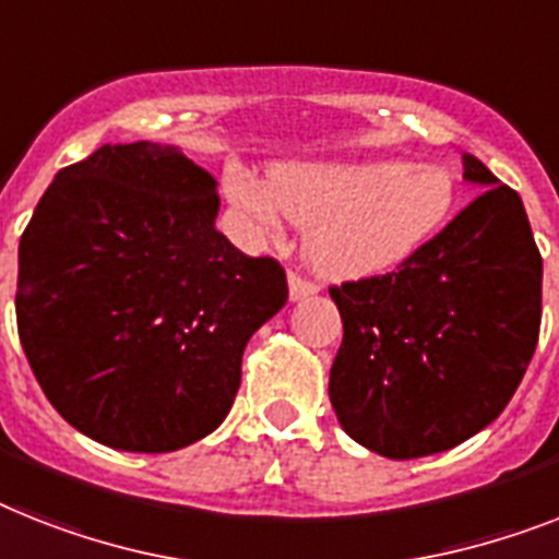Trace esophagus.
Returning <instances> with one entry per match:
<instances>
[{"mask_svg": "<svg viewBox=\"0 0 559 559\" xmlns=\"http://www.w3.org/2000/svg\"><path fill=\"white\" fill-rule=\"evenodd\" d=\"M288 294L294 302H297V299H306V297H311V294H317V283L306 280V276L290 274L288 276Z\"/></svg>", "mask_w": 559, "mask_h": 559, "instance_id": "1", "label": "esophagus"}]
</instances>
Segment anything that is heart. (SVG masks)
<instances>
[{"instance_id": "obj_1", "label": "heart", "mask_w": 559, "mask_h": 559, "mask_svg": "<svg viewBox=\"0 0 559 559\" xmlns=\"http://www.w3.org/2000/svg\"><path fill=\"white\" fill-rule=\"evenodd\" d=\"M230 200L269 234L308 225L306 253L331 280L391 271L440 234L456 207V179L440 165L403 159L285 163L269 182L230 179Z\"/></svg>"}]
</instances>
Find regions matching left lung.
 <instances>
[{
    "label": "left lung",
    "mask_w": 559,
    "mask_h": 559,
    "mask_svg": "<svg viewBox=\"0 0 559 559\" xmlns=\"http://www.w3.org/2000/svg\"><path fill=\"white\" fill-rule=\"evenodd\" d=\"M479 197L412 260L331 285L343 345L329 394L345 435L391 460L449 451L495 423L532 362L543 257L520 193L463 154Z\"/></svg>",
    "instance_id": "obj_1"
}]
</instances>
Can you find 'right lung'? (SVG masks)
Segmentation results:
<instances>
[{
	"label": "right lung",
	"mask_w": 559,
	"mask_h": 559,
	"mask_svg": "<svg viewBox=\"0 0 559 559\" xmlns=\"http://www.w3.org/2000/svg\"><path fill=\"white\" fill-rule=\"evenodd\" d=\"M216 211V179L156 142L103 145L41 193L16 325L50 405L91 440L163 454L228 417L242 352L288 280L230 246Z\"/></svg>",
	"instance_id": "add662e5"
}]
</instances>
